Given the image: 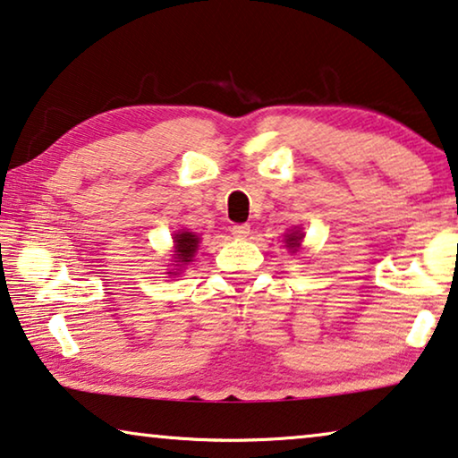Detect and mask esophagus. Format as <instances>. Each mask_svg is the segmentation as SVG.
I'll return each mask as SVG.
<instances>
[{
  "label": "esophagus",
  "mask_w": 458,
  "mask_h": 458,
  "mask_svg": "<svg viewBox=\"0 0 458 458\" xmlns=\"http://www.w3.org/2000/svg\"><path fill=\"white\" fill-rule=\"evenodd\" d=\"M232 234L236 238H247L250 234V226L249 224H236V226H232Z\"/></svg>",
  "instance_id": "esophagus-1"
}]
</instances>
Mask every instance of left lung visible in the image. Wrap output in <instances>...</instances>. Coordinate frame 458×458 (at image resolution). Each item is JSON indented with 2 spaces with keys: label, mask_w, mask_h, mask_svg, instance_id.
<instances>
[{
  "label": "left lung",
  "mask_w": 458,
  "mask_h": 458,
  "mask_svg": "<svg viewBox=\"0 0 458 458\" xmlns=\"http://www.w3.org/2000/svg\"><path fill=\"white\" fill-rule=\"evenodd\" d=\"M302 230H292L290 234H285V247H288L292 252L300 249V242H302Z\"/></svg>",
  "instance_id": "left-lung-1"
}]
</instances>
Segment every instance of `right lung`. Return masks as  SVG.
Segmentation results:
<instances>
[{
  "mask_svg": "<svg viewBox=\"0 0 458 458\" xmlns=\"http://www.w3.org/2000/svg\"><path fill=\"white\" fill-rule=\"evenodd\" d=\"M197 247H199V236L195 234V232H187V230H181L174 234V265H189L193 261ZM176 276L179 271H168Z\"/></svg>",
  "mask_w": 458,
  "mask_h": 458,
  "instance_id": "add662e5",
  "label": "right lung"
}]
</instances>
